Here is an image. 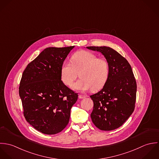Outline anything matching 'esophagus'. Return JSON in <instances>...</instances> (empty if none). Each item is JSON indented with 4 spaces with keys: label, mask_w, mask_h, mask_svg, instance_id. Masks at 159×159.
<instances>
[{
    "label": "esophagus",
    "mask_w": 159,
    "mask_h": 159,
    "mask_svg": "<svg viewBox=\"0 0 159 159\" xmlns=\"http://www.w3.org/2000/svg\"><path fill=\"white\" fill-rule=\"evenodd\" d=\"M86 96L85 95H79V98H80V99H83V98H85Z\"/></svg>",
    "instance_id": "34e87169"
}]
</instances>
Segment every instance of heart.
Segmentation results:
<instances>
[{"label": "heart", "mask_w": 159, "mask_h": 159, "mask_svg": "<svg viewBox=\"0 0 159 159\" xmlns=\"http://www.w3.org/2000/svg\"><path fill=\"white\" fill-rule=\"evenodd\" d=\"M109 64L104 58L87 51H79L71 57V62H64L61 70L64 83L70 86L79 76L81 78L72 86L79 92L92 89L93 92L101 90L109 76Z\"/></svg>", "instance_id": "b5f03b06"}]
</instances>
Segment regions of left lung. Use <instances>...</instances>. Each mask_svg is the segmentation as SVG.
Masks as SVG:
<instances>
[{
	"instance_id": "obj_1",
	"label": "left lung",
	"mask_w": 159,
	"mask_h": 159,
	"mask_svg": "<svg viewBox=\"0 0 159 159\" xmlns=\"http://www.w3.org/2000/svg\"><path fill=\"white\" fill-rule=\"evenodd\" d=\"M101 52L109 64V76L102 89L90 96L93 101L91 114L93 123L104 131L122 126L134 111L136 82L127 60L108 47H87Z\"/></svg>"
}]
</instances>
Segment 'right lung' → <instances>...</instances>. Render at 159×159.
<instances>
[{
  "mask_svg": "<svg viewBox=\"0 0 159 159\" xmlns=\"http://www.w3.org/2000/svg\"><path fill=\"white\" fill-rule=\"evenodd\" d=\"M74 46L49 47L28 64L20 84L23 114L37 131L47 134L61 131L69 123L78 93L61 80L64 61Z\"/></svg>",
  "mask_w": 159,
  "mask_h": 159,
  "instance_id": "right-lung-1",
  "label": "right lung"
}]
</instances>
